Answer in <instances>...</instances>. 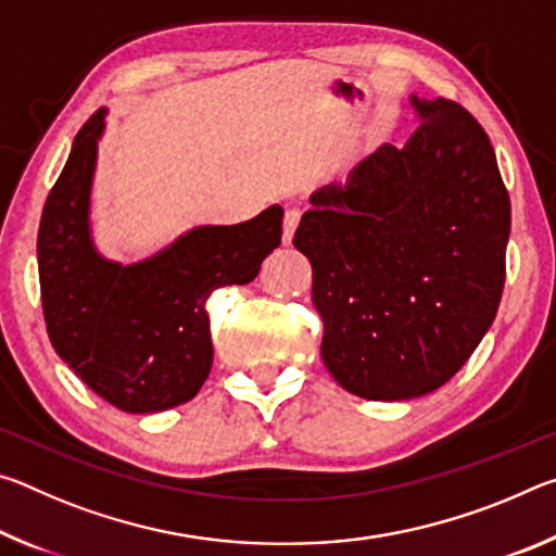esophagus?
I'll return each instance as SVG.
<instances>
[{
  "label": "esophagus",
  "instance_id": "esophagus-1",
  "mask_svg": "<svg viewBox=\"0 0 556 556\" xmlns=\"http://www.w3.org/2000/svg\"><path fill=\"white\" fill-rule=\"evenodd\" d=\"M299 220H301V211L299 208H289L285 213V230H281V240H285V244H289L291 238H294V230H296Z\"/></svg>",
  "mask_w": 556,
  "mask_h": 556
}]
</instances>
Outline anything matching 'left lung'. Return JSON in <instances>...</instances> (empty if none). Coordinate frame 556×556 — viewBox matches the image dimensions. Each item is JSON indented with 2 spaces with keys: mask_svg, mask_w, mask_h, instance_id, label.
I'll return each mask as SVG.
<instances>
[{
  "mask_svg": "<svg viewBox=\"0 0 556 556\" xmlns=\"http://www.w3.org/2000/svg\"><path fill=\"white\" fill-rule=\"evenodd\" d=\"M419 127L308 195L294 248L314 269L321 357L343 390L400 402L439 390L491 328L510 195L483 127L412 96Z\"/></svg>",
  "mask_w": 556,
  "mask_h": 556,
  "instance_id": "1",
  "label": "left lung"
}]
</instances>
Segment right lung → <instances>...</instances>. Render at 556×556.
I'll return each mask as SVG.
<instances>
[{
  "label": "right lung",
  "mask_w": 556,
  "mask_h": 556,
  "mask_svg": "<svg viewBox=\"0 0 556 556\" xmlns=\"http://www.w3.org/2000/svg\"><path fill=\"white\" fill-rule=\"evenodd\" d=\"M108 110L73 139L39 225V279L49 338L68 368L129 414L193 400L213 365L205 299L248 285L281 242V205L238 225H199L139 262L100 255L90 193Z\"/></svg>",
  "instance_id": "obj_1"
}]
</instances>
